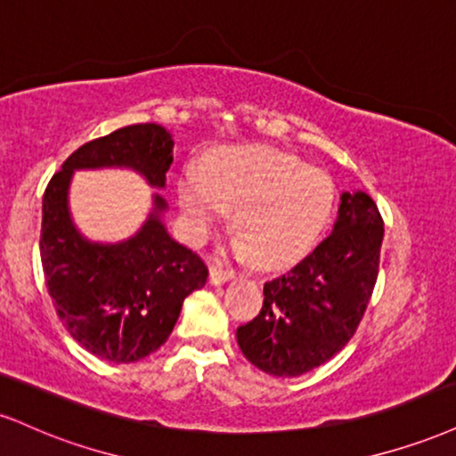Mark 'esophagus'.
<instances>
[{"label": "esophagus", "instance_id": "1", "mask_svg": "<svg viewBox=\"0 0 456 456\" xmlns=\"http://www.w3.org/2000/svg\"><path fill=\"white\" fill-rule=\"evenodd\" d=\"M229 278H233L232 272H224L216 265L210 267V284H214V287H218V284H224L229 281Z\"/></svg>", "mask_w": 456, "mask_h": 456}]
</instances>
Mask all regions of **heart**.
<instances>
[{"instance_id":"heart-1","label":"heart","mask_w":456,"mask_h":456,"mask_svg":"<svg viewBox=\"0 0 456 456\" xmlns=\"http://www.w3.org/2000/svg\"><path fill=\"white\" fill-rule=\"evenodd\" d=\"M180 208L191 233L201 238L235 210L240 252L259 267L289 265L305 255L333 208V183L270 146L224 148L208 159L206 174L189 167L180 180Z\"/></svg>"}]
</instances>
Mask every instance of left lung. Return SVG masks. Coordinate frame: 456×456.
Returning a JSON list of instances; mask_svg holds the SVG:
<instances>
[{"instance_id": "8db88e82", "label": "left lung", "mask_w": 456, "mask_h": 456, "mask_svg": "<svg viewBox=\"0 0 456 456\" xmlns=\"http://www.w3.org/2000/svg\"><path fill=\"white\" fill-rule=\"evenodd\" d=\"M333 232L284 276L263 287V308L238 327L240 350L272 376L327 363L354 336L380 265L385 223L363 191L342 193Z\"/></svg>"}]
</instances>
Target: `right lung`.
I'll use <instances>...</instances> for the list:
<instances>
[{"label": "right lung", "instance_id": "right-lung-1", "mask_svg": "<svg viewBox=\"0 0 456 456\" xmlns=\"http://www.w3.org/2000/svg\"><path fill=\"white\" fill-rule=\"evenodd\" d=\"M172 148L161 125H129L71 152L44 191L40 255L48 295L69 336L112 363H134L166 344L186 295L206 284L208 267L167 233L161 221L167 204L159 193L129 240H86L69 214L71 175L76 169L129 167L163 189Z\"/></svg>", "mask_w": 456, "mask_h": 456}]
</instances>
